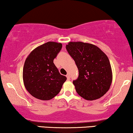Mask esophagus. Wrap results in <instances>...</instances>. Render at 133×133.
I'll use <instances>...</instances> for the list:
<instances>
[{
    "label": "esophagus",
    "instance_id": "obj_1",
    "mask_svg": "<svg viewBox=\"0 0 133 133\" xmlns=\"http://www.w3.org/2000/svg\"><path fill=\"white\" fill-rule=\"evenodd\" d=\"M66 76L67 79H68V80H70V74H67Z\"/></svg>",
    "mask_w": 133,
    "mask_h": 133
}]
</instances>
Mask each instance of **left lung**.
<instances>
[{
	"label": "left lung",
	"mask_w": 133,
	"mask_h": 133,
	"mask_svg": "<svg viewBox=\"0 0 133 133\" xmlns=\"http://www.w3.org/2000/svg\"><path fill=\"white\" fill-rule=\"evenodd\" d=\"M66 49L79 70L77 79L72 81L76 92L88 101L101 98L112 82L111 68L106 54L96 45L81 42H70Z\"/></svg>",
	"instance_id": "left-lung-1"
}]
</instances>
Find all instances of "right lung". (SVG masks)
Instances as JSON below:
<instances>
[{
	"label": "right lung",
	"mask_w": 133,
	"mask_h": 133,
	"mask_svg": "<svg viewBox=\"0 0 133 133\" xmlns=\"http://www.w3.org/2000/svg\"><path fill=\"white\" fill-rule=\"evenodd\" d=\"M62 45L48 42L37 47L25 62L23 79L27 91L43 101L53 98L61 91L66 77L61 75L53 63Z\"/></svg>",
	"instance_id": "add662e5"
}]
</instances>
